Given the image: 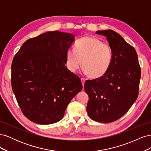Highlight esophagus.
<instances>
[{"label": "esophagus", "instance_id": "1", "mask_svg": "<svg viewBox=\"0 0 151 151\" xmlns=\"http://www.w3.org/2000/svg\"><path fill=\"white\" fill-rule=\"evenodd\" d=\"M85 81H86V79H85L81 78V83H82V84H83V87H84V86Z\"/></svg>", "mask_w": 151, "mask_h": 151}]
</instances>
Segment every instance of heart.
I'll list each match as a JSON object with an SVG mask.
<instances>
[{
	"mask_svg": "<svg viewBox=\"0 0 151 151\" xmlns=\"http://www.w3.org/2000/svg\"><path fill=\"white\" fill-rule=\"evenodd\" d=\"M67 65L72 72H76L82 65L83 72L90 74L93 78L104 76L112 62V52L109 45L103 43L93 36H85L79 40L74 49H68L66 52Z\"/></svg>",
	"mask_w": 151,
	"mask_h": 151,
	"instance_id": "1",
	"label": "heart"
}]
</instances>
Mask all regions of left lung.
<instances>
[{
    "instance_id": "1",
    "label": "left lung",
    "mask_w": 151,
    "mask_h": 151,
    "mask_svg": "<svg viewBox=\"0 0 151 151\" xmlns=\"http://www.w3.org/2000/svg\"><path fill=\"white\" fill-rule=\"evenodd\" d=\"M106 36L112 52V62L104 76L87 80L85 92L89 96L87 112L93 120L111 123L120 118L138 96L141 76L135 48L111 29L97 31Z\"/></svg>"
}]
</instances>
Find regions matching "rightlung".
I'll use <instances>...</instances> for the list:
<instances>
[{
  "instance_id": "obj_1",
  "label": "right lung",
  "mask_w": 151,
  "mask_h": 151,
  "mask_svg": "<svg viewBox=\"0 0 151 151\" xmlns=\"http://www.w3.org/2000/svg\"><path fill=\"white\" fill-rule=\"evenodd\" d=\"M72 34L47 31L23 43L14 57L11 84L24 116L41 125L58 122L83 89L79 77L65 66Z\"/></svg>"
}]
</instances>
